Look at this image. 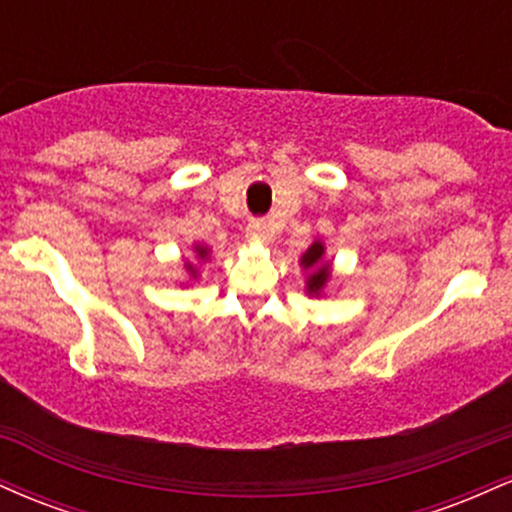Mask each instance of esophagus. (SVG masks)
Wrapping results in <instances>:
<instances>
[{"label":"esophagus","instance_id":"1","mask_svg":"<svg viewBox=\"0 0 512 512\" xmlns=\"http://www.w3.org/2000/svg\"><path fill=\"white\" fill-rule=\"evenodd\" d=\"M248 238L250 240H260V243H267L269 240V231H267V223L262 219H255L248 223Z\"/></svg>","mask_w":512,"mask_h":512}]
</instances>
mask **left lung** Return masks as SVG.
I'll use <instances>...</instances> for the list:
<instances>
[{
  "mask_svg": "<svg viewBox=\"0 0 512 512\" xmlns=\"http://www.w3.org/2000/svg\"><path fill=\"white\" fill-rule=\"evenodd\" d=\"M322 245L320 243H313L308 248V252L303 255V267L305 269H315L313 274L308 276V291L310 293H320L322 286L327 284V279H330V264H322Z\"/></svg>",
  "mask_w": 512,
  "mask_h": 512,
  "instance_id": "obj_1",
  "label": "left lung"
}]
</instances>
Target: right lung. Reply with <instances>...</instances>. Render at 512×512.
<instances>
[{"mask_svg": "<svg viewBox=\"0 0 512 512\" xmlns=\"http://www.w3.org/2000/svg\"><path fill=\"white\" fill-rule=\"evenodd\" d=\"M197 255L199 257H207V250H204V248H197ZM192 269V267H190Z\"/></svg>", "mask_w": 512, "mask_h": 512, "instance_id": "obj_1", "label": "right lung"}]
</instances>
